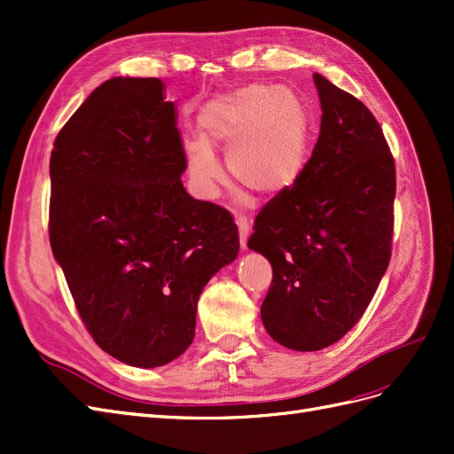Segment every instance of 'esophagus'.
Returning <instances> with one entry per match:
<instances>
[{"label": "esophagus", "mask_w": 454, "mask_h": 454, "mask_svg": "<svg viewBox=\"0 0 454 454\" xmlns=\"http://www.w3.org/2000/svg\"><path fill=\"white\" fill-rule=\"evenodd\" d=\"M237 225H239V237H240V248H246V242H248V232H250V223L246 217H237Z\"/></svg>", "instance_id": "esophagus-1"}]
</instances>
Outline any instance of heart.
Returning a JSON list of instances; mask_svg holds the SVG:
<instances>
[{
    "label": "heart",
    "mask_w": 454,
    "mask_h": 454,
    "mask_svg": "<svg viewBox=\"0 0 454 454\" xmlns=\"http://www.w3.org/2000/svg\"><path fill=\"white\" fill-rule=\"evenodd\" d=\"M197 129L184 140V153L189 182L204 199H214L223 184L215 145L227 147L229 174L265 197L292 189L307 167L312 115L290 85L250 83L219 92L199 109Z\"/></svg>",
    "instance_id": "heart-1"
}]
</instances>
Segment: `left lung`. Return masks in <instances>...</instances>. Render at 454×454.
I'll return each mask as SVG.
<instances>
[{
  "mask_svg": "<svg viewBox=\"0 0 454 454\" xmlns=\"http://www.w3.org/2000/svg\"><path fill=\"white\" fill-rule=\"evenodd\" d=\"M320 136L299 180L255 217L248 248L269 259L267 333L312 352L358 324L390 261L395 168L373 114L314 74Z\"/></svg>",
  "mask_w": 454,
  "mask_h": 454,
  "instance_id": "left-lung-1",
  "label": "left lung"
}]
</instances>
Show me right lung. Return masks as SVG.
I'll return each instance as SVG.
<instances>
[{"instance_id":"obj_1","label":"right lung","mask_w":454,"mask_h":454,"mask_svg":"<svg viewBox=\"0 0 454 454\" xmlns=\"http://www.w3.org/2000/svg\"><path fill=\"white\" fill-rule=\"evenodd\" d=\"M157 77H114L54 140L49 237L89 333L132 367L193 342L197 303L239 255L222 206L191 197L176 109Z\"/></svg>"}]
</instances>
